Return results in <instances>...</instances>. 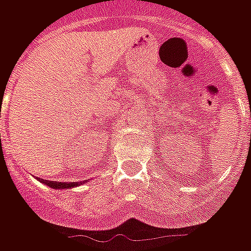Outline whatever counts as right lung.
Returning <instances> with one entry per match:
<instances>
[{
    "label": "right lung",
    "mask_w": 251,
    "mask_h": 251,
    "mask_svg": "<svg viewBox=\"0 0 251 251\" xmlns=\"http://www.w3.org/2000/svg\"><path fill=\"white\" fill-rule=\"evenodd\" d=\"M43 184H47L48 187H51L53 189H68V188H75L77 185H82V181H77V183H62V181H47V180L37 179Z\"/></svg>",
    "instance_id": "add662e5"
}]
</instances>
